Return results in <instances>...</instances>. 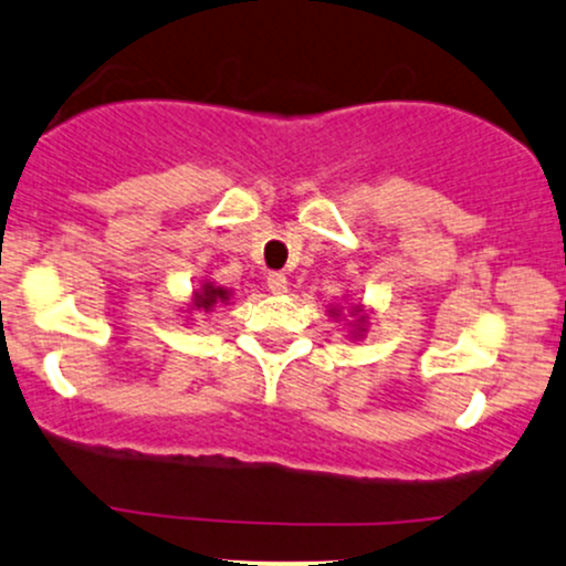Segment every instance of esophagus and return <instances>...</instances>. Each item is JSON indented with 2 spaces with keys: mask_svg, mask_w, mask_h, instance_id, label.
Wrapping results in <instances>:
<instances>
[{
  "mask_svg": "<svg viewBox=\"0 0 566 566\" xmlns=\"http://www.w3.org/2000/svg\"><path fill=\"white\" fill-rule=\"evenodd\" d=\"M266 289H270L272 294H285V291H289V281H285L283 272H270V275H266Z\"/></svg>",
  "mask_w": 566,
  "mask_h": 566,
  "instance_id": "esophagus-1",
  "label": "esophagus"
}]
</instances>
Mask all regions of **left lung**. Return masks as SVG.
<instances>
[{"instance_id": "8db88e82", "label": "left lung", "mask_w": 566, "mask_h": 566, "mask_svg": "<svg viewBox=\"0 0 566 566\" xmlns=\"http://www.w3.org/2000/svg\"><path fill=\"white\" fill-rule=\"evenodd\" d=\"M355 310H358V307H355Z\"/></svg>"}]
</instances>
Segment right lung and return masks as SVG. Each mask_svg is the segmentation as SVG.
Wrapping results in <instances>:
<instances>
[{"mask_svg": "<svg viewBox=\"0 0 566 566\" xmlns=\"http://www.w3.org/2000/svg\"><path fill=\"white\" fill-rule=\"evenodd\" d=\"M230 300V296H227V291L224 289H213L211 283L208 285H202V291L198 294V310H211L213 304H219V302H227Z\"/></svg>", "mask_w": 566, "mask_h": 566, "instance_id": "obj_1", "label": "right lung"}]
</instances>
